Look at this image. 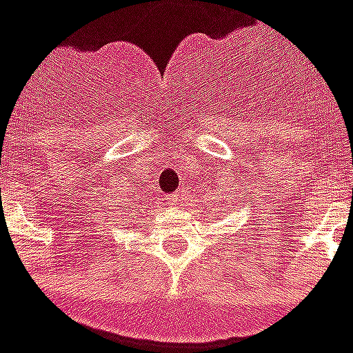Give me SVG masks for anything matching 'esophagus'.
<instances>
[{
	"label": "esophagus",
	"mask_w": 353,
	"mask_h": 353,
	"mask_svg": "<svg viewBox=\"0 0 353 353\" xmlns=\"http://www.w3.org/2000/svg\"><path fill=\"white\" fill-rule=\"evenodd\" d=\"M186 196H188V194L184 192V190H179V192H174L172 196H169L167 200H169V204L171 205H179L182 200H186Z\"/></svg>",
	"instance_id": "obj_1"
}]
</instances>
